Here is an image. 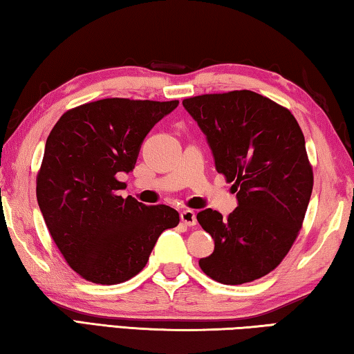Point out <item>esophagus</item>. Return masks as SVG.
I'll return each instance as SVG.
<instances>
[{
    "mask_svg": "<svg viewBox=\"0 0 354 354\" xmlns=\"http://www.w3.org/2000/svg\"><path fill=\"white\" fill-rule=\"evenodd\" d=\"M180 219L185 225L188 227H194L197 224V219H196V213L193 209H185V212L180 213Z\"/></svg>",
    "mask_w": 354,
    "mask_h": 354,
    "instance_id": "1",
    "label": "esophagus"
}]
</instances>
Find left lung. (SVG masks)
<instances>
[{
	"label": "left lung",
	"instance_id": "8db88e82",
	"mask_svg": "<svg viewBox=\"0 0 354 354\" xmlns=\"http://www.w3.org/2000/svg\"><path fill=\"white\" fill-rule=\"evenodd\" d=\"M183 107L238 197L227 218L212 208L197 213L214 239L201 269L222 284L258 280L288 255L305 219L314 185L305 136L289 109L250 90L187 97Z\"/></svg>",
	"mask_w": 354,
	"mask_h": 354
}]
</instances>
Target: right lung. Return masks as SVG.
<instances>
[{
    "label": "right lung",
    "mask_w": 354,
    "mask_h": 354,
    "mask_svg": "<svg viewBox=\"0 0 354 354\" xmlns=\"http://www.w3.org/2000/svg\"><path fill=\"white\" fill-rule=\"evenodd\" d=\"M178 101L107 97L66 110L49 133L37 172V202L68 266L86 281L118 284L145 269L155 243L180 218L118 191L142 140Z\"/></svg>",
    "instance_id": "obj_1"
}]
</instances>
